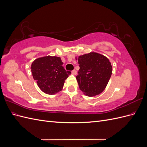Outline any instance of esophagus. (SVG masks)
<instances>
[{
    "label": "esophagus",
    "instance_id": "esophagus-1",
    "mask_svg": "<svg viewBox=\"0 0 147 147\" xmlns=\"http://www.w3.org/2000/svg\"><path fill=\"white\" fill-rule=\"evenodd\" d=\"M72 75H75L77 74V71L75 70H72Z\"/></svg>",
    "mask_w": 147,
    "mask_h": 147
}]
</instances>
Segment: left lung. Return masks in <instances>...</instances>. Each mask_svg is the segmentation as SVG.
Returning <instances> with one entry per match:
<instances>
[{
	"instance_id": "8db88e82",
	"label": "left lung",
	"mask_w": 147,
	"mask_h": 147,
	"mask_svg": "<svg viewBox=\"0 0 147 147\" xmlns=\"http://www.w3.org/2000/svg\"><path fill=\"white\" fill-rule=\"evenodd\" d=\"M80 69L76 77L80 90L89 97L103 91L112 74V66L106 56L96 52L75 57Z\"/></svg>"
}]
</instances>
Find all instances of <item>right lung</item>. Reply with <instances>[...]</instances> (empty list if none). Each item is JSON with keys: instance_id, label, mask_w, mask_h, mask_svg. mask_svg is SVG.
<instances>
[{"instance_id": "obj_1", "label": "right lung", "mask_w": 147, "mask_h": 147, "mask_svg": "<svg viewBox=\"0 0 147 147\" xmlns=\"http://www.w3.org/2000/svg\"><path fill=\"white\" fill-rule=\"evenodd\" d=\"M60 57L47 56L35 59L31 72L39 88L45 94L53 95L63 90L65 80L71 74L63 67Z\"/></svg>"}]
</instances>
